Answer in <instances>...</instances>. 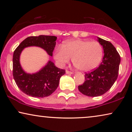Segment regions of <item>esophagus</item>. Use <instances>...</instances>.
Returning a JSON list of instances; mask_svg holds the SVG:
<instances>
[{
    "mask_svg": "<svg viewBox=\"0 0 132 132\" xmlns=\"http://www.w3.org/2000/svg\"><path fill=\"white\" fill-rule=\"evenodd\" d=\"M65 72H66V74H67V75H71V74H73V72L68 71V70H66Z\"/></svg>",
    "mask_w": 132,
    "mask_h": 132,
    "instance_id": "obj_1",
    "label": "esophagus"
}]
</instances>
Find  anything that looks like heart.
<instances>
[{"instance_id": "obj_1", "label": "heart", "mask_w": 132, "mask_h": 132, "mask_svg": "<svg viewBox=\"0 0 132 132\" xmlns=\"http://www.w3.org/2000/svg\"><path fill=\"white\" fill-rule=\"evenodd\" d=\"M54 58L61 65L72 62L75 67L81 71H89L96 68L103 56V48L97 41L87 39H72L62 47L55 48Z\"/></svg>"}]
</instances>
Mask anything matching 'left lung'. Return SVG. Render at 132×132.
Masks as SVG:
<instances>
[{
    "mask_svg": "<svg viewBox=\"0 0 132 132\" xmlns=\"http://www.w3.org/2000/svg\"><path fill=\"white\" fill-rule=\"evenodd\" d=\"M104 50V56L98 67L85 73V82L78 86L79 91L89 97L104 94L111 89L118 75L120 56L109 41L98 37Z\"/></svg>",
    "mask_w": 132,
    "mask_h": 132,
    "instance_id": "8db88e82",
    "label": "left lung"
}]
</instances>
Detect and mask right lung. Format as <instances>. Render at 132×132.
Returning a JSON list of instances; mask_svg holds the SVG:
<instances>
[{
  "label": "right lung",
  "mask_w": 132,
  "mask_h": 132,
  "mask_svg": "<svg viewBox=\"0 0 132 132\" xmlns=\"http://www.w3.org/2000/svg\"><path fill=\"white\" fill-rule=\"evenodd\" d=\"M57 37L55 36L39 35L29 37L23 40L16 48L13 55L12 75L20 89L33 97H45L51 95L59 85L61 77L65 70L56 67L49 61L45 67L37 73H26L20 64V56L25 47L37 46L46 50L48 55H53Z\"/></svg>",
  "instance_id": "right-lung-1"
}]
</instances>
